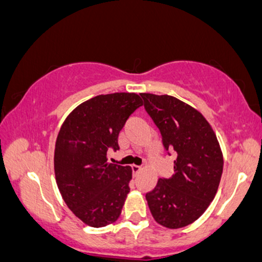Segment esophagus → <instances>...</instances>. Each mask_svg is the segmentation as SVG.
Here are the masks:
<instances>
[{
    "mask_svg": "<svg viewBox=\"0 0 262 262\" xmlns=\"http://www.w3.org/2000/svg\"><path fill=\"white\" fill-rule=\"evenodd\" d=\"M140 170L141 167L138 166V165H132V171H133V173H138Z\"/></svg>",
    "mask_w": 262,
    "mask_h": 262,
    "instance_id": "1",
    "label": "esophagus"
}]
</instances>
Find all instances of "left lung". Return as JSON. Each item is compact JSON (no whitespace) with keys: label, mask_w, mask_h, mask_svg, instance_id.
Returning a JSON list of instances; mask_svg holds the SVG:
<instances>
[{"label":"left lung","mask_w":262,"mask_h":262,"mask_svg":"<svg viewBox=\"0 0 262 262\" xmlns=\"http://www.w3.org/2000/svg\"><path fill=\"white\" fill-rule=\"evenodd\" d=\"M140 96L164 149L176 155L173 175L160 177L145 194L150 212L170 229L186 227L203 214L217 193L223 172L217 137L202 114L182 101L167 95Z\"/></svg>","instance_id":"obj_1"}]
</instances>
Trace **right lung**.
I'll return each mask as SVG.
<instances>
[{"label": "right lung", "mask_w": 262, "mask_h": 262, "mask_svg": "<svg viewBox=\"0 0 262 262\" xmlns=\"http://www.w3.org/2000/svg\"><path fill=\"white\" fill-rule=\"evenodd\" d=\"M143 106L137 93L100 95L69 114L56 138L54 170L65 203L83 223L101 228L121 214L132 169L107 161L119 150L118 135Z\"/></svg>", "instance_id": "add662e5"}]
</instances>
